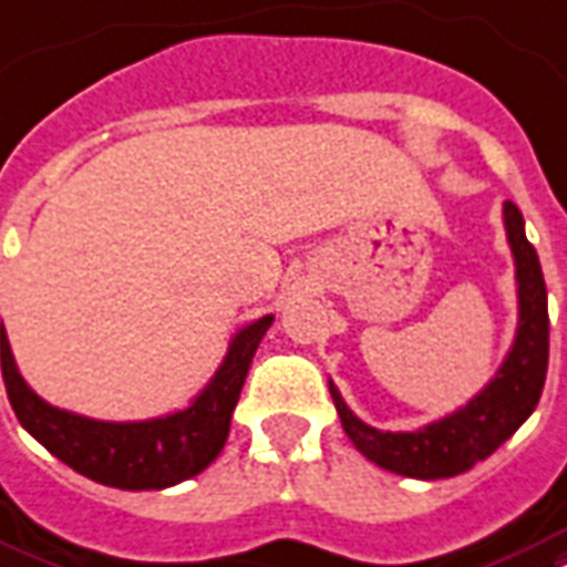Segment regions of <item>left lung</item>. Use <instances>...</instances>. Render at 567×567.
<instances>
[{
	"label": "left lung",
	"mask_w": 567,
	"mask_h": 567,
	"mask_svg": "<svg viewBox=\"0 0 567 567\" xmlns=\"http://www.w3.org/2000/svg\"><path fill=\"white\" fill-rule=\"evenodd\" d=\"M503 226L514 258L517 282V330L505 360L494 378L466 401L464 408L434 419L416 431H380L362 422L339 386L330 380L332 404L339 410L341 427L351 443L369 457L371 464L408 478H452L473 470L478 461L494 455L526 419L533 416L542 399L550 353V318H547V288L538 265L535 246L526 240L524 214L517 205L505 202Z\"/></svg>",
	"instance_id": "1"
}]
</instances>
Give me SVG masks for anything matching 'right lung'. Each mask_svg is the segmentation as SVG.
Instances as JSON below:
<instances>
[{"label":"right lung","instance_id":"1","mask_svg":"<svg viewBox=\"0 0 567 567\" xmlns=\"http://www.w3.org/2000/svg\"><path fill=\"white\" fill-rule=\"evenodd\" d=\"M270 323L274 315H265L231 336L219 369L187 408L140 422L80 416L43 401L17 369L6 323H0V360L8 401L20 425L47 452H53L85 478L121 491H163L207 470L223 452L240 389Z\"/></svg>","mask_w":567,"mask_h":567}]
</instances>
